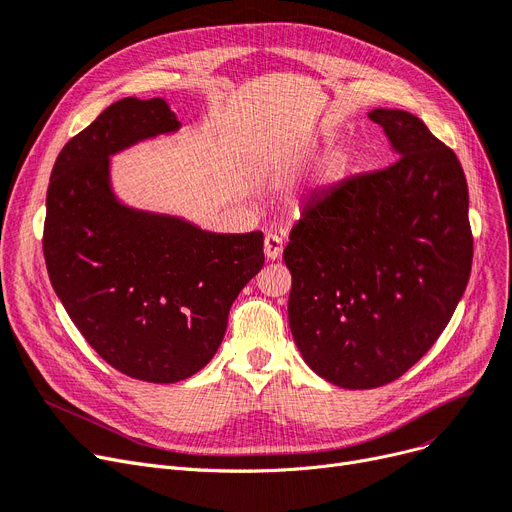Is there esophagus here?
I'll return each instance as SVG.
<instances>
[{
  "label": "esophagus",
  "mask_w": 512,
  "mask_h": 512,
  "mask_svg": "<svg viewBox=\"0 0 512 512\" xmlns=\"http://www.w3.org/2000/svg\"><path fill=\"white\" fill-rule=\"evenodd\" d=\"M263 251H266L268 259H278L282 255V238L278 234H266V240H263Z\"/></svg>",
  "instance_id": "34e87169"
}]
</instances>
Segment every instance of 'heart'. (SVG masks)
Wrapping results in <instances>:
<instances>
[{
	"mask_svg": "<svg viewBox=\"0 0 512 512\" xmlns=\"http://www.w3.org/2000/svg\"><path fill=\"white\" fill-rule=\"evenodd\" d=\"M342 168H344V160L335 156V158L327 160L325 166L320 168V179H323V181H333V179L339 177V173H342Z\"/></svg>",
	"mask_w": 512,
	"mask_h": 512,
	"instance_id": "1",
	"label": "heart"
}]
</instances>
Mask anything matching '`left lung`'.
Returning <instances> with one entry per match:
<instances>
[{"label": "left lung", "instance_id": "left-lung-1", "mask_svg": "<svg viewBox=\"0 0 512 512\" xmlns=\"http://www.w3.org/2000/svg\"><path fill=\"white\" fill-rule=\"evenodd\" d=\"M401 158L310 200L285 246L304 361L348 390L386 386L434 346L472 266L462 164L401 109H373Z\"/></svg>", "mask_w": 512, "mask_h": 512}]
</instances>
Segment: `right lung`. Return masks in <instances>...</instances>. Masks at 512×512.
I'll return each instance as SVG.
<instances>
[{
    "mask_svg": "<svg viewBox=\"0 0 512 512\" xmlns=\"http://www.w3.org/2000/svg\"><path fill=\"white\" fill-rule=\"evenodd\" d=\"M179 126L164 99L126 97L65 143L46 194L44 259L86 342L132 380L173 384L215 356L234 299L263 268V234L223 236L128 211L107 156Z\"/></svg>",
    "mask_w": 512,
    "mask_h": 512,
    "instance_id": "right-lung-1",
    "label": "right lung"
}]
</instances>
